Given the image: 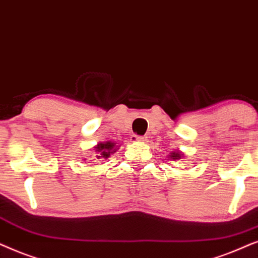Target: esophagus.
Returning a JSON list of instances; mask_svg holds the SVG:
<instances>
[{
  "label": "esophagus",
  "mask_w": 258,
  "mask_h": 258,
  "mask_svg": "<svg viewBox=\"0 0 258 258\" xmlns=\"http://www.w3.org/2000/svg\"><path fill=\"white\" fill-rule=\"evenodd\" d=\"M131 140L133 143H136V142H146V137H140V136H132L131 137Z\"/></svg>",
  "instance_id": "obj_1"
}]
</instances>
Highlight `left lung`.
I'll return each mask as SVG.
<instances>
[{"label": "left lung", "mask_w": 258, "mask_h": 258, "mask_svg": "<svg viewBox=\"0 0 258 258\" xmlns=\"http://www.w3.org/2000/svg\"><path fill=\"white\" fill-rule=\"evenodd\" d=\"M170 159L172 160H179L181 158H184V154L180 152V151H172V152L170 153Z\"/></svg>", "instance_id": "1"}]
</instances>
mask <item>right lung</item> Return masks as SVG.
Segmentation results:
<instances>
[{
	"mask_svg": "<svg viewBox=\"0 0 258 258\" xmlns=\"http://www.w3.org/2000/svg\"><path fill=\"white\" fill-rule=\"evenodd\" d=\"M119 146H116V143L114 142H105V143H99L94 146L95 151V158L97 159H107V158L116 152Z\"/></svg>",
	"mask_w": 258,
	"mask_h": 258,
	"instance_id": "add662e5",
	"label": "right lung"
}]
</instances>
